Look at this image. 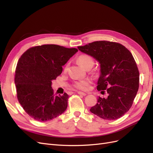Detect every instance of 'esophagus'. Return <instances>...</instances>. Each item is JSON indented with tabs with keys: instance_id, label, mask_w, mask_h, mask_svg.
I'll return each mask as SVG.
<instances>
[{
	"instance_id": "1",
	"label": "esophagus",
	"mask_w": 153,
	"mask_h": 153,
	"mask_svg": "<svg viewBox=\"0 0 153 153\" xmlns=\"http://www.w3.org/2000/svg\"><path fill=\"white\" fill-rule=\"evenodd\" d=\"M77 93H78V94L82 95V96H84L87 95V94H86V93H85V92H81V91H78V92H77Z\"/></svg>"
}]
</instances>
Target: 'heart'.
I'll return each instance as SVG.
<instances>
[{"instance_id":"obj_1","label":"heart","mask_w":153,"mask_h":153,"mask_svg":"<svg viewBox=\"0 0 153 153\" xmlns=\"http://www.w3.org/2000/svg\"><path fill=\"white\" fill-rule=\"evenodd\" d=\"M78 62H79L80 65L85 68V69L88 68H91L93 66L94 64V61L93 58H92L91 55H81L77 59ZM68 67V64L66 66L65 68H64V70H67ZM91 84V81L89 79H84V80H77L74 82L73 86L76 87L78 89L80 90H86L88 87Z\"/></svg>"}]
</instances>
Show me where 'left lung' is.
<instances>
[{
  "mask_svg": "<svg viewBox=\"0 0 153 153\" xmlns=\"http://www.w3.org/2000/svg\"><path fill=\"white\" fill-rule=\"evenodd\" d=\"M100 64L97 89L106 90L108 98L99 96L90 111L105 120L122 117L131 108L139 87V71L131 52L121 44L94 41L78 47Z\"/></svg>",
  "mask_w": 153,
  "mask_h": 153,
  "instance_id": "1",
  "label": "left lung"
}]
</instances>
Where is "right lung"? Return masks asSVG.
Here are the masks:
<instances>
[{"label": "right lung", "instance_id": "obj_1", "mask_svg": "<svg viewBox=\"0 0 153 153\" xmlns=\"http://www.w3.org/2000/svg\"><path fill=\"white\" fill-rule=\"evenodd\" d=\"M77 52L75 48L44 45L28 49L18 60L15 78L17 98L36 121H50L65 112L69 96H55L52 81L61 75L62 66Z\"/></svg>", "mask_w": 153, "mask_h": 153}]
</instances>
